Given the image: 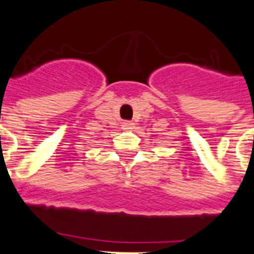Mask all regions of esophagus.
I'll use <instances>...</instances> for the list:
<instances>
[{
	"mask_svg": "<svg viewBox=\"0 0 254 254\" xmlns=\"http://www.w3.org/2000/svg\"><path fill=\"white\" fill-rule=\"evenodd\" d=\"M133 127V122L130 121H125L122 124V129H125V130H130Z\"/></svg>",
	"mask_w": 254,
	"mask_h": 254,
	"instance_id": "esophagus-1",
	"label": "esophagus"
}]
</instances>
